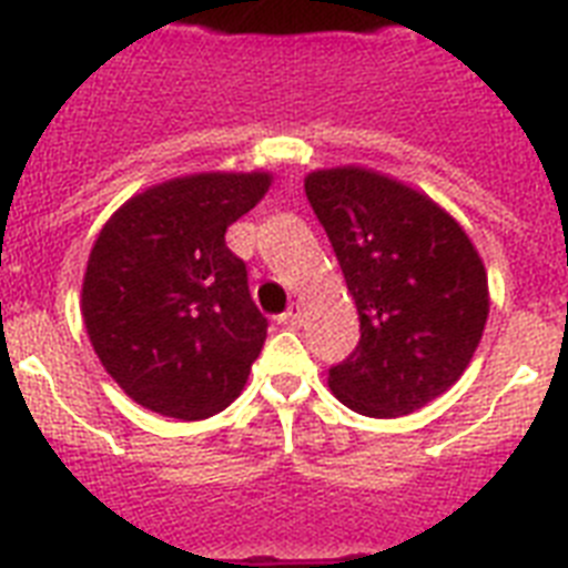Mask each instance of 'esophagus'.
Returning a JSON list of instances; mask_svg holds the SVG:
<instances>
[{"instance_id": "obj_1", "label": "esophagus", "mask_w": 568, "mask_h": 568, "mask_svg": "<svg viewBox=\"0 0 568 568\" xmlns=\"http://www.w3.org/2000/svg\"><path fill=\"white\" fill-rule=\"evenodd\" d=\"M280 324H285V327H301L303 324V306L301 303H292L288 310L280 315Z\"/></svg>"}]
</instances>
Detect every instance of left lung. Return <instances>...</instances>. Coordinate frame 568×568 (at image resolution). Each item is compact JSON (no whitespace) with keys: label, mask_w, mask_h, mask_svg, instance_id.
Returning a JSON list of instances; mask_svg holds the SVG:
<instances>
[{"label":"left lung","mask_w":568,"mask_h":568,"mask_svg":"<svg viewBox=\"0 0 568 568\" xmlns=\"http://www.w3.org/2000/svg\"><path fill=\"white\" fill-rule=\"evenodd\" d=\"M306 196L359 312V345L329 392L368 418H400L445 395L486 318L484 258L433 196L363 164L312 171Z\"/></svg>","instance_id":"obj_1"}]
</instances>
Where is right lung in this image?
Masks as SVG:
<instances>
[{"label": "right lung", "instance_id": "add662e5", "mask_svg": "<svg viewBox=\"0 0 568 568\" xmlns=\"http://www.w3.org/2000/svg\"><path fill=\"white\" fill-rule=\"evenodd\" d=\"M271 182L267 171L173 176L129 196L93 241L84 329L102 368L144 409L200 422L241 395L267 321L223 235Z\"/></svg>", "mask_w": 568, "mask_h": 568}]
</instances>
